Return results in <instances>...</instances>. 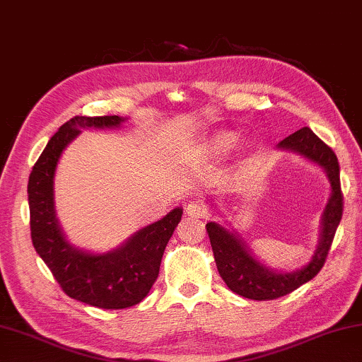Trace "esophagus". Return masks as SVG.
I'll list each match as a JSON object with an SVG mask.
<instances>
[{"mask_svg": "<svg viewBox=\"0 0 362 362\" xmlns=\"http://www.w3.org/2000/svg\"><path fill=\"white\" fill-rule=\"evenodd\" d=\"M185 212H187L188 216H192V218H204V216H206V214H207V209L202 202L193 201L185 207Z\"/></svg>", "mask_w": 362, "mask_h": 362, "instance_id": "1", "label": "esophagus"}]
</instances>
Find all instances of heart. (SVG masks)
Listing matches in <instances>:
<instances>
[{
    "label": "heart",
    "mask_w": 362,
    "mask_h": 362,
    "mask_svg": "<svg viewBox=\"0 0 362 362\" xmlns=\"http://www.w3.org/2000/svg\"><path fill=\"white\" fill-rule=\"evenodd\" d=\"M226 142H228V141H226V139H225V141H223V142H221V144H226Z\"/></svg>",
    "instance_id": "obj_1"
}]
</instances>
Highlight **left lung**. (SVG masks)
Returning <instances> with one entry per match:
<instances>
[{
  "mask_svg": "<svg viewBox=\"0 0 362 362\" xmlns=\"http://www.w3.org/2000/svg\"><path fill=\"white\" fill-rule=\"evenodd\" d=\"M279 148L305 156L326 170L331 182V198L321 218V238L317 252L305 267L296 272H277L255 258L248 247L234 233H229L218 223L206 225L210 245L220 277L233 293L253 300H272L298 290L323 269L334 235L344 214V194L340 188V168L336 153L320 139L310 128H300L285 137Z\"/></svg>",
  "mask_w": 362,
  "mask_h": 362,
  "instance_id": "left-lung-1",
  "label": "left lung"
}]
</instances>
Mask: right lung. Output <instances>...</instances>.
<instances>
[{
	"label": "right lung",
	"instance_id": "right-lung-1",
	"mask_svg": "<svg viewBox=\"0 0 362 362\" xmlns=\"http://www.w3.org/2000/svg\"><path fill=\"white\" fill-rule=\"evenodd\" d=\"M118 115L74 117L52 136L28 180L31 240L69 298L98 308L118 310L146 298L158 279L161 258L183 210L174 209L112 252L91 255L72 247L58 226L54 209V177L58 160L68 144L83 128H114Z\"/></svg>",
	"mask_w": 362,
	"mask_h": 362
}]
</instances>
